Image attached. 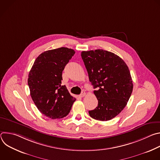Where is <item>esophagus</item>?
<instances>
[{"label":"esophagus","instance_id":"esophagus-1","mask_svg":"<svg viewBox=\"0 0 160 160\" xmlns=\"http://www.w3.org/2000/svg\"><path fill=\"white\" fill-rule=\"evenodd\" d=\"M85 92H82V94L80 95V97H81V98H83V97H84L85 96Z\"/></svg>","mask_w":160,"mask_h":160}]
</instances>
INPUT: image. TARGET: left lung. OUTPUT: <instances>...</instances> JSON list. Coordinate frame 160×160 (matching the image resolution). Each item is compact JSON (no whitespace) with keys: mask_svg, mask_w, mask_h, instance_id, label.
Listing matches in <instances>:
<instances>
[{"mask_svg":"<svg viewBox=\"0 0 160 160\" xmlns=\"http://www.w3.org/2000/svg\"><path fill=\"white\" fill-rule=\"evenodd\" d=\"M81 56L98 100V106L88 111L89 115L97 120H110L124 109L132 94L128 68L118 56L102 49L82 51Z\"/></svg>","mask_w":160,"mask_h":160,"instance_id":"1","label":"left lung"}]
</instances>
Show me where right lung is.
Masks as SVG:
<instances>
[{"label":"right lung","instance_id":"add662e5","mask_svg":"<svg viewBox=\"0 0 160 160\" xmlns=\"http://www.w3.org/2000/svg\"><path fill=\"white\" fill-rule=\"evenodd\" d=\"M75 53L67 48L45 51L30 71L28 84L32 100L40 112L51 119L67 116L76 100L61 85L62 71Z\"/></svg>","mask_w":160,"mask_h":160}]
</instances>
